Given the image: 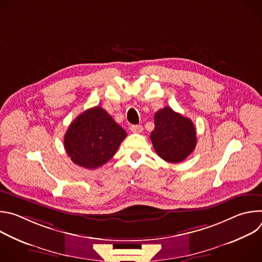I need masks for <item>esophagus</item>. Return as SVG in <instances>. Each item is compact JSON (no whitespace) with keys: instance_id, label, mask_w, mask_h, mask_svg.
<instances>
[{"instance_id":"esophagus-1","label":"esophagus","mask_w":262,"mask_h":262,"mask_svg":"<svg viewBox=\"0 0 262 262\" xmlns=\"http://www.w3.org/2000/svg\"><path fill=\"white\" fill-rule=\"evenodd\" d=\"M129 129H130V132H133V133L139 134V133H142V132H143V126H142V125H132V126L129 127Z\"/></svg>"}]
</instances>
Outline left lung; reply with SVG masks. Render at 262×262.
<instances>
[{
	"label": "left lung",
	"mask_w": 262,
	"mask_h": 262,
	"mask_svg": "<svg viewBox=\"0 0 262 262\" xmlns=\"http://www.w3.org/2000/svg\"><path fill=\"white\" fill-rule=\"evenodd\" d=\"M150 140L161 159L177 164L194 151L197 144L196 128L191 119L165 106L155 114V129Z\"/></svg>",
	"instance_id": "8db88e82"
}]
</instances>
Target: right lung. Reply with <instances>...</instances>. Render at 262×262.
Wrapping results in <instances>:
<instances>
[{"instance_id": "1", "label": "right lung", "mask_w": 262, "mask_h": 262, "mask_svg": "<svg viewBox=\"0 0 262 262\" xmlns=\"http://www.w3.org/2000/svg\"><path fill=\"white\" fill-rule=\"evenodd\" d=\"M126 136L107 112L97 105L70 123L64 136V148L74 164L93 170L114 157Z\"/></svg>"}]
</instances>
